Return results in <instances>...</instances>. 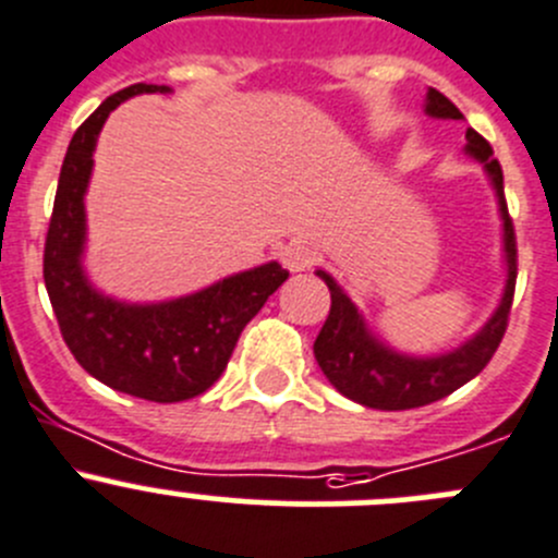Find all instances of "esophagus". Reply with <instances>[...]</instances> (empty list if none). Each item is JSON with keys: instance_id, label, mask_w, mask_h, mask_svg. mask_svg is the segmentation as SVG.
I'll list each match as a JSON object with an SVG mask.
<instances>
[{"instance_id": "esophagus-1", "label": "esophagus", "mask_w": 558, "mask_h": 558, "mask_svg": "<svg viewBox=\"0 0 558 558\" xmlns=\"http://www.w3.org/2000/svg\"><path fill=\"white\" fill-rule=\"evenodd\" d=\"M313 262H316V253H313V247H307L305 242H289V245L280 251V264H283L289 272H305Z\"/></svg>"}]
</instances>
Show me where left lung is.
<instances>
[{
    "instance_id": "8db88e82",
    "label": "left lung",
    "mask_w": 558,
    "mask_h": 558,
    "mask_svg": "<svg viewBox=\"0 0 558 558\" xmlns=\"http://www.w3.org/2000/svg\"><path fill=\"white\" fill-rule=\"evenodd\" d=\"M425 113L436 119H463L456 102L441 95L439 89H428ZM466 153L483 163V169L488 171L490 185L496 191V198H499L507 258V283L499 307L485 322V327L472 340L458 345V349L439 356H409L384 345L365 327L362 313L345 296V291L335 283L332 275H327L324 269H316L318 278L329 286L332 305H329L327 322H324L322 332H318L316 343H313V354H316L318 367L329 378V384L340 395L354 400V403L367 405V409L403 411L447 398L458 387L472 381L488 365L490 356L499 349L501 338H505L518 278L515 229H512V218L507 213L505 174H501L499 160L494 158L490 144L474 128L466 130Z\"/></svg>"
}]
</instances>
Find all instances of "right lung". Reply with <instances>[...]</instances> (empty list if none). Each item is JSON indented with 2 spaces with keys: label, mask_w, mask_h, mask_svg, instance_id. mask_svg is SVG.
Wrapping results in <instances>:
<instances>
[{
  "label": "right lung",
  "mask_w": 558,
  "mask_h": 558,
  "mask_svg": "<svg viewBox=\"0 0 558 558\" xmlns=\"http://www.w3.org/2000/svg\"><path fill=\"white\" fill-rule=\"evenodd\" d=\"M144 92H169V86L133 84L106 97L70 138L43 251V278L64 343L89 376L133 398L180 403L218 381L245 324L289 272L269 262L196 294L153 305L111 300L89 283L81 256L86 242L84 193L95 163L92 153L108 113Z\"/></svg>",
  "instance_id": "obj_1"
}]
</instances>
